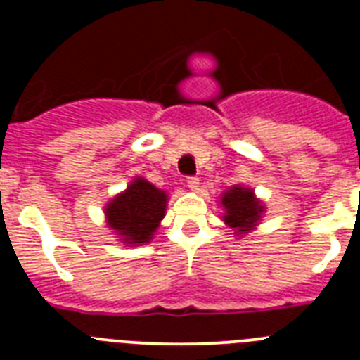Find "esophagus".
<instances>
[{"label":"esophagus","mask_w":360,"mask_h":360,"mask_svg":"<svg viewBox=\"0 0 360 360\" xmlns=\"http://www.w3.org/2000/svg\"><path fill=\"white\" fill-rule=\"evenodd\" d=\"M187 187H189V189H193V191H198V187H200L198 178H196V176L187 178Z\"/></svg>","instance_id":"esophagus-1"}]
</instances>
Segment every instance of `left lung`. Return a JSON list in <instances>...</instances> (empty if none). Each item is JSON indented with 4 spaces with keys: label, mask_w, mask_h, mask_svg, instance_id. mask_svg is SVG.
<instances>
[{
    "label": "left lung",
    "mask_w": 360,
    "mask_h": 360,
    "mask_svg": "<svg viewBox=\"0 0 360 360\" xmlns=\"http://www.w3.org/2000/svg\"><path fill=\"white\" fill-rule=\"evenodd\" d=\"M221 205H224V221L236 234H245L252 231L262 219L265 212L263 203L254 196V191L249 187L234 186L221 195Z\"/></svg>",
    "instance_id": "8db88e82"
}]
</instances>
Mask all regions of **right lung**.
<instances>
[{
  "instance_id": "obj_1",
  "label": "right lung",
  "mask_w": 360,
  "mask_h": 360,
  "mask_svg": "<svg viewBox=\"0 0 360 360\" xmlns=\"http://www.w3.org/2000/svg\"><path fill=\"white\" fill-rule=\"evenodd\" d=\"M167 195L144 178H135L104 209L106 221L128 245L149 243L165 214Z\"/></svg>"
}]
</instances>
